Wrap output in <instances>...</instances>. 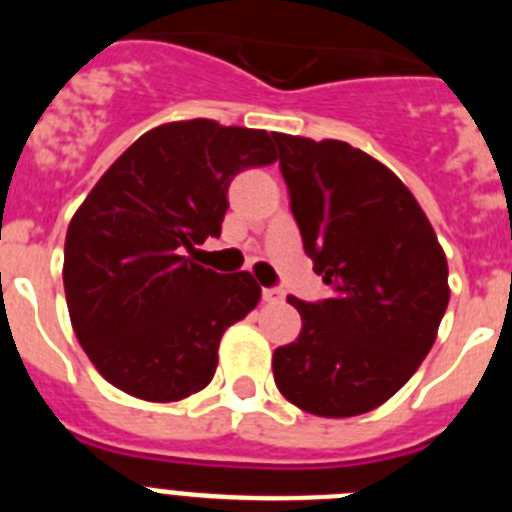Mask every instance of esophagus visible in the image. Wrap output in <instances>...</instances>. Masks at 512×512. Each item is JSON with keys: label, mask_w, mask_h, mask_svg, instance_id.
I'll return each instance as SVG.
<instances>
[{"label": "esophagus", "mask_w": 512, "mask_h": 512, "mask_svg": "<svg viewBox=\"0 0 512 512\" xmlns=\"http://www.w3.org/2000/svg\"><path fill=\"white\" fill-rule=\"evenodd\" d=\"M284 297V292L282 289H277V287H266L264 289V302H279Z\"/></svg>", "instance_id": "esophagus-1"}]
</instances>
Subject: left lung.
Masks as SVG:
<instances>
[{"instance_id":"obj_1","label":"left lung","mask_w":512,"mask_h":512,"mask_svg":"<svg viewBox=\"0 0 512 512\" xmlns=\"http://www.w3.org/2000/svg\"><path fill=\"white\" fill-rule=\"evenodd\" d=\"M292 212L315 274L333 287L310 305L271 369L292 405L354 418L390 400L431 346L449 305V264L400 176L343 140L274 133Z\"/></svg>"}]
</instances>
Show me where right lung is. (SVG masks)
<instances>
[{"label":"right lung","instance_id":"add662e5","mask_svg":"<svg viewBox=\"0 0 512 512\" xmlns=\"http://www.w3.org/2000/svg\"><path fill=\"white\" fill-rule=\"evenodd\" d=\"M274 135L220 122H164L140 135L71 217L63 289L89 361L148 402L205 390L220 338L261 300L248 271L194 253L220 235L235 174L277 161Z\"/></svg>","mask_w":512,"mask_h":512}]
</instances>
